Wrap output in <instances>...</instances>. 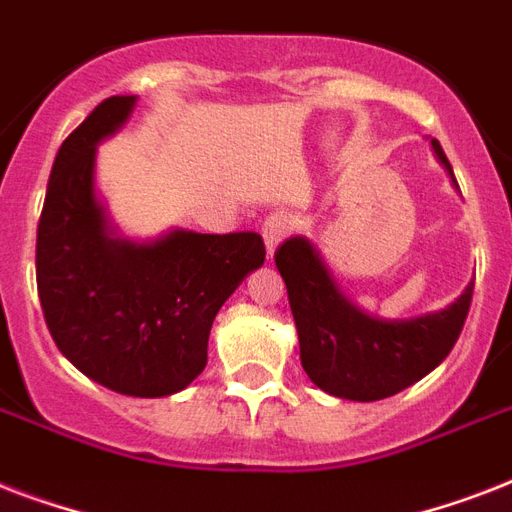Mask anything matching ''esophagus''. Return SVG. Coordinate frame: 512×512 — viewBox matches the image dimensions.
Returning <instances> with one entry per match:
<instances>
[{
    "label": "esophagus",
    "mask_w": 512,
    "mask_h": 512,
    "mask_svg": "<svg viewBox=\"0 0 512 512\" xmlns=\"http://www.w3.org/2000/svg\"><path fill=\"white\" fill-rule=\"evenodd\" d=\"M295 231V217L287 215V212H273L271 217H265L263 223V241H265V252H268V257L276 252V247H279L281 241L287 239L289 233Z\"/></svg>",
    "instance_id": "obj_1"
}]
</instances>
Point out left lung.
<instances>
[{"label":"left lung","mask_w":512,"mask_h":512,"mask_svg":"<svg viewBox=\"0 0 512 512\" xmlns=\"http://www.w3.org/2000/svg\"><path fill=\"white\" fill-rule=\"evenodd\" d=\"M433 154L454 180L452 164L438 140ZM276 268L287 284L300 337V361L313 385L350 401L396 396L436 369L468 319L473 281L452 305L414 319H377L342 295L324 257L305 236H292L276 249Z\"/></svg>","instance_id":"left-lung-1"}]
</instances>
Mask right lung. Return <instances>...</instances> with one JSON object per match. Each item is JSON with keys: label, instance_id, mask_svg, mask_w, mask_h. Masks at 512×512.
<instances>
[{"label": "right lung", "instance_id": "add662e5", "mask_svg": "<svg viewBox=\"0 0 512 512\" xmlns=\"http://www.w3.org/2000/svg\"><path fill=\"white\" fill-rule=\"evenodd\" d=\"M135 103L103 100L63 140L36 231V287L52 340L79 372L122 396L162 398L204 372L212 321L265 247L255 231L124 239L95 188V156Z\"/></svg>", "mask_w": 512, "mask_h": 512}]
</instances>
